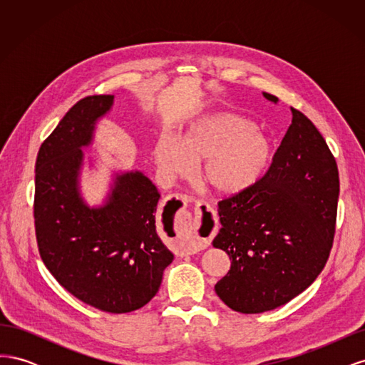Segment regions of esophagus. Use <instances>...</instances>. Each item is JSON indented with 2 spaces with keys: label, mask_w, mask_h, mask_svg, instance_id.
<instances>
[{
  "label": "esophagus",
  "mask_w": 365,
  "mask_h": 365,
  "mask_svg": "<svg viewBox=\"0 0 365 365\" xmlns=\"http://www.w3.org/2000/svg\"><path fill=\"white\" fill-rule=\"evenodd\" d=\"M176 200H178L182 205H187V202H189V196L176 195ZM200 210H202L204 216L196 213V216L192 217L190 220H187L185 224V230L190 233V237L185 239V242H182L181 247L189 252H196L207 248L210 244H212V237L216 233V225L212 217V207H210L207 202H197V212H200Z\"/></svg>",
  "instance_id": "obj_1"
}]
</instances>
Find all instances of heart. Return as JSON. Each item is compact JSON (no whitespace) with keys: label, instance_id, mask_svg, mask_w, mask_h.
Returning <instances> with one entry per match:
<instances>
[{"label":"heart","instance_id":"heart-1","mask_svg":"<svg viewBox=\"0 0 365 365\" xmlns=\"http://www.w3.org/2000/svg\"><path fill=\"white\" fill-rule=\"evenodd\" d=\"M272 157L271 140L250 120L236 114H210L180 138L164 132L153 146V161L164 180L190 175L201 165V181L216 195L245 192L267 172Z\"/></svg>","mask_w":365,"mask_h":365}]
</instances>
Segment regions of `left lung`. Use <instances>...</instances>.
I'll return each mask as SVG.
<instances>
[{"label":"left lung","instance_id":"1","mask_svg":"<svg viewBox=\"0 0 365 365\" xmlns=\"http://www.w3.org/2000/svg\"><path fill=\"white\" fill-rule=\"evenodd\" d=\"M291 111L292 123L268 170L217 204L222 228L213 247L228 254L231 267L215 291L236 312L260 314L291 302L314 283L332 250L336 161L312 121Z\"/></svg>","mask_w":365,"mask_h":365}]
</instances>
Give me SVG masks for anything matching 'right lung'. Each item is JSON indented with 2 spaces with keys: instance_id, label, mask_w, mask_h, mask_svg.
<instances>
[{
  "instance_id": "right-lung-1",
  "label": "right lung",
  "mask_w": 365,
  "mask_h": 365,
  "mask_svg": "<svg viewBox=\"0 0 365 365\" xmlns=\"http://www.w3.org/2000/svg\"><path fill=\"white\" fill-rule=\"evenodd\" d=\"M113 101L111 94L82 98L43 140L33 216L39 256L62 288L103 312L126 314L155 297L173 254L157 235L160 192L141 172L118 175L101 208L79 196L81 149Z\"/></svg>"
}]
</instances>
